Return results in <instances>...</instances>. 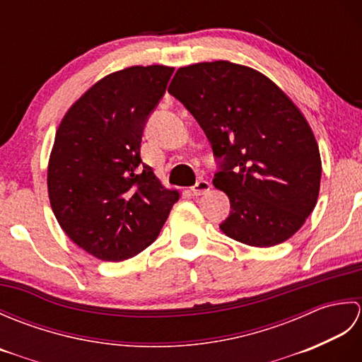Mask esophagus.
<instances>
[{"label": "esophagus", "mask_w": 362, "mask_h": 362, "mask_svg": "<svg viewBox=\"0 0 362 362\" xmlns=\"http://www.w3.org/2000/svg\"><path fill=\"white\" fill-rule=\"evenodd\" d=\"M210 188H211V185H210V182L209 180H204V179H201V180H197L196 182V185L191 188V191H193V194L194 196H202V194H206L210 191Z\"/></svg>", "instance_id": "1"}]
</instances>
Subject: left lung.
<instances>
[{"instance_id":"8db88e82","label":"left lung","mask_w":362,"mask_h":362,"mask_svg":"<svg viewBox=\"0 0 362 362\" xmlns=\"http://www.w3.org/2000/svg\"><path fill=\"white\" fill-rule=\"evenodd\" d=\"M168 91L218 160L213 185L232 209L222 232L253 247L289 240L316 206L322 175L317 141L297 105L264 74L227 60L179 68Z\"/></svg>"}]
</instances>
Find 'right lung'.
I'll return each instance as SVG.
<instances>
[{
  "label": "right lung",
  "instance_id": "obj_1",
  "mask_svg": "<svg viewBox=\"0 0 362 362\" xmlns=\"http://www.w3.org/2000/svg\"><path fill=\"white\" fill-rule=\"evenodd\" d=\"M174 68L129 66L105 76L66 112L48 165L51 209L68 238L103 261L157 240L179 191L141 161L143 130Z\"/></svg>",
  "mask_w": 362,
  "mask_h": 362
}]
</instances>
